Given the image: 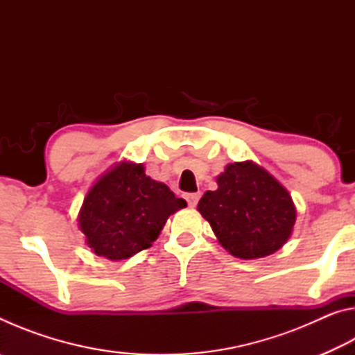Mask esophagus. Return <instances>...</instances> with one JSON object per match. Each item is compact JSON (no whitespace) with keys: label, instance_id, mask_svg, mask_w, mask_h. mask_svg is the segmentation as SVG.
<instances>
[{"label":"esophagus","instance_id":"34e87169","mask_svg":"<svg viewBox=\"0 0 355 355\" xmlns=\"http://www.w3.org/2000/svg\"><path fill=\"white\" fill-rule=\"evenodd\" d=\"M186 202H188L189 207H196L197 202L200 199V192H189V194L184 196Z\"/></svg>","mask_w":355,"mask_h":355}]
</instances>
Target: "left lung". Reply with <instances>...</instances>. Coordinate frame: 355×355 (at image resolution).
Masks as SVG:
<instances>
[{"label":"left lung","instance_id":"obj_1","mask_svg":"<svg viewBox=\"0 0 355 355\" xmlns=\"http://www.w3.org/2000/svg\"><path fill=\"white\" fill-rule=\"evenodd\" d=\"M199 211L222 248L244 260L279 250L296 222L288 191L250 161L228 164L218 177V189L200 199Z\"/></svg>","mask_w":355,"mask_h":355}]
</instances>
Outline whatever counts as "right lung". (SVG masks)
I'll list each match as a JSON object with an SVG mask.
<instances>
[{"label": "right lung", "instance_id": "1", "mask_svg": "<svg viewBox=\"0 0 355 355\" xmlns=\"http://www.w3.org/2000/svg\"><path fill=\"white\" fill-rule=\"evenodd\" d=\"M184 207L164 183L147 177L142 164L122 163L87 192L80 228L95 254L125 260L148 249L167 218Z\"/></svg>", "mask_w": 355, "mask_h": 355}]
</instances>
